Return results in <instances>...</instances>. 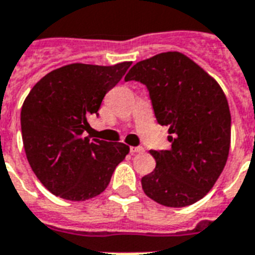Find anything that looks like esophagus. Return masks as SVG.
Listing matches in <instances>:
<instances>
[{
  "mask_svg": "<svg viewBox=\"0 0 255 255\" xmlns=\"http://www.w3.org/2000/svg\"><path fill=\"white\" fill-rule=\"evenodd\" d=\"M129 152H131V153H141V152H144V148H143V147H131V148H129Z\"/></svg>",
  "mask_w": 255,
  "mask_h": 255,
  "instance_id": "esophagus-1",
  "label": "esophagus"
}]
</instances>
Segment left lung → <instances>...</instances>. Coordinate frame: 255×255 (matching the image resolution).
I'll list each match as a JSON object with an SVG mask.
<instances>
[{"label":"left lung","instance_id":"obj_1","mask_svg":"<svg viewBox=\"0 0 255 255\" xmlns=\"http://www.w3.org/2000/svg\"><path fill=\"white\" fill-rule=\"evenodd\" d=\"M124 80L147 87L155 118L171 135L170 149L149 151L156 167L141 178L143 191L167 207L195 203L213 188L229 156L231 116L222 88L179 52L136 63Z\"/></svg>","mask_w":255,"mask_h":255}]
</instances>
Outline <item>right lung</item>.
<instances>
[{
  "instance_id": "add662e5",
  "label": "right lung",
  "mask_w": 255,
  "mask_h": 255,
  "mask_svg": "<svg viewBox=\"0 0 255 255\" xmlns=\"http://www.w3.org/2000/svg\"><path fill=\"white\" fill-rule=\"evenodd\" d=\"M129 67V61L112 67L69 64L44 76L25 99V153L38 180L56 197L77 202L97 197L129 152L119 141L84 136L88 119Z\"/></svg>"
}]
</instances>
